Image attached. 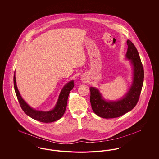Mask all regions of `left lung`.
Masks as SVG:
<instances>
[{
	"mask_svg": "<svg viewBox=\"0 0 159 159\" xmlns=\"http://www.w3.org/2000/svg\"><path fill=\"white\" fill-rule=\"evenodd\" d=\"M126 58L133 67V82L126 94L118 101H107L96 88L91 87L90 102L93 111L101 117L112 119L120 117L132 110L136 105L144 82L143 66L134 43L127 40Z\"/></svg>",
	"mask_w": 159,
	"mask_h": 159,
	"instance_id": "1",
	"label": "left lung"
}]
</instances>
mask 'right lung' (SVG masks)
<instances>
[{"label": "right lung", "instance_id": "obj_1", "mask_svg": "<svg viewBox=\"0 0 159 159\" xmlns=\"http://www.w3.org/2000/svg\"><path fill=\"white\" fill-rule=\"evenodd\" d=\"M74 81L71 80L67 83L62 89L57 102L52 110L43 111L32 108L21 97L16 84L15 74L14 76V86L16 95L24 112L31 118L43 123H51L61 119L65 113L70 91L74 87Z\"/></svg>", "mask_w": 159, "mask_h": 159}]
</instances>
